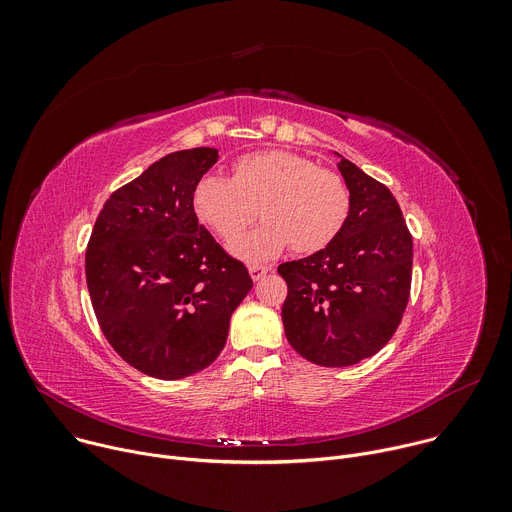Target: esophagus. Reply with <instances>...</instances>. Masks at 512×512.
<instances>
[{
	"label": "esophagus",
	"instance_id": "obj_1",
	"mask_svg": "<svg viewBox=\"0 0 512 512\" xmlns=\"http://www.w3.org/2000/svg\"><path fill=\"white\" fill-rule=\"evenodd\" d=\"M267 271H269L267 265H251V267H249V273H251V279H253V281H259Z\"/></svg>",
	"mask_w": 512,
	"mask_h": 512
}]
</instances>
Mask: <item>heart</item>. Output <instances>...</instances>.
<instances>
[{
	"instance_id": "heart-1",
	"label": "heart",
	"mask_w": 512,
	"mask_h": 512,
	"mask_svg": "<svg viewBox=\"0 0 512 512\" xmlns=\"http://www.w3.org/2000/svg\"><path fill=\"white\" fill-rule=\"evenodd\" d=\"M196 221L218 239H235L255 218L263 223L231 243L249 263L277 257L291 245L300 255L326 249L342 231L350 192L340 174L281 150L255 152L233 164L231 180L202 176L192 188Z\"/></svg>"
}]
</instances>
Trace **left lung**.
<instances>
[{
  "mask_svg": "<svg viewBox=\"0 0 512 512\" xmlns=\"http://www.w3.org/2000/svg\"><path fill=\"white\" fill-rule=\"evenodd\" d=\"M336 156L350 192L340 235L277 267L287 283V342L320 367H350L391 340L409 302L413 265V241L391 190Z\"/></svg>",
  "mask_w": 512,
  "mask_h": 512,
  "instance_id": "obj_1",
  "label": "left lung"
}]
</instances>
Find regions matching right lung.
<instances>
[{"label": "right lung", "instance_id": "obj_1", "mask_svg": "<svg viewBox=\"0 0 512 512\" xmlns=\"http://www.w3.org/2000/svg\"><path fill=\"white\" fill-rule=\"evenodd\" d=\"M218 150L168 154L115 190L93 227L85 269L113 350L154 379L190 377L225 348L253 279L192 212L194 184Z\"/></svg>", "mask_w": 512, "mask_h": 512}]
</instances>
